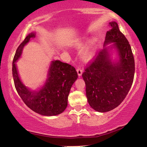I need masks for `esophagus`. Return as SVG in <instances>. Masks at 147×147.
<instances>
[{
    "label": "esophagus",
    "mask_w": 147,
    "mask_h": 147,
    "mask_svg": "<svg viewBox=\"0 0 147 147\" xmlns=\"http://www.w3.org/2000/svg\"><path fill=\"white\" fill-rule=\"evenodd\" d=\"M76 71H77V73H78V76H82V71L80 69V68H78V69H76Z\"/></svg>",
    "instance_id": "1"
}]
</instances>
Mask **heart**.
I'll return each mask as SVG.
<instances>
[{"label":"heart","mask_w":147,"mask_h":147,"mask_svg":"<svg viewBox=\"0 0 147 147\" xmlns=\"http://www.w3.org/2000/svg\"><path fill=\"white\" fill-rule=\"evenodd\" d=\"M76 45H80V43H77ZM96 53V39H91L88 41L86 44L81 49L80 57L82 60L88 61L94 56Z\"/></svg>","instance_id":"heart-1"}]
</instances>
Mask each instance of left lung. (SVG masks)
Segmentation results:
<instances>
[{
	"label": "left lung",
	"instance_id": "left-lung-1",
	"mask_svg": "<svg viewBox=\"0 0 147 147\" xmlns=\"http://www.w3.org/2000/svg\"><path fill=\"white\" fill-rule=\"evenodd\" d=\"M109 25L111 29L106 33L104 49L82 74L88 104L101 113L112 110L123 101L135 74V60L128 40L116 22Z\"/></svg>",
	"mask_w": 147,
	"mask_h": 147
}]
</instances>
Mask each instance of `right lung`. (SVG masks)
Listing matches in <instances>:
<instances>
[{"label":"right lung","instance_id":"obj_1","mask_svg":"<svg viewBox=\"0 0 147 147\" xmlns=\"http://www.w3.org/2000/svg\"><path fill=\"white\" fill-rule=\"evenodd\" d=\"M36 37L31 32L17 48L12 62V76L15 88L26 106L35 112L45 116L63 113L68 104V96L78 78L75 69L71 65L53 60L50 63L44 84L37 90L26 86L21 80L16 63L21 57L25 45Z\"/></svg>","mask_w":147,"mask_h":147}]
</instances>
